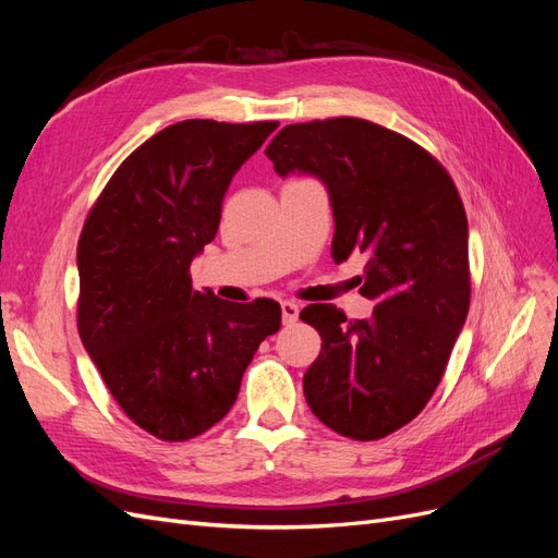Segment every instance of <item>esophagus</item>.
Masks as SVG:
<instances>
[{"label":"esophagus","instance_id":"obj_1","mask_svg":"<svg viewBox=\"0 0 558 558\" xmlns=\"http://www.w3.org/2000/svg\"><path fill=\"white\" fill-rule=\"evenodd\" d=\"M298 316H300V310H298L295 302H291V300H283V302H281V318H283V324H286V326L295 324Z\"/></svg>","mask_w":558,"mask_h":558}]
</instances>
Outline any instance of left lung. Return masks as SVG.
<instances>
[{
    "mask_svg": "<svg viewBox=\"0 0 558 558\" xmlns=\"http://www.w3.org/2000/svg\"><path fill=\"white\" fill-rule=\"evenodd\" d=\"M281 179L326 185L332 258L367 256L373 316L310 305L320 335L302 386L310 410L351 440H379L426 408L470 307L468 218L453 181L424 148L363 118L286 125L265 148Z\"/></svg>",
    "mask_w": 558,
    "mask_h": 558,
    "instance_id": "left-lung-1",
    "label": "left lung"
}]
</instances>
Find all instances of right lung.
Returning <instances> with one entry per match:
<instances>
[{
  "label": "right lung",
  "instance_id": "add662e5",
  "mask_svg": "<svg viewBox=\"0 0 558 558\" xmlns=\"http://www.w3.org/2000/svg\"><path fill=\"white\" fill-rule=\"evenodd\" d=\"M277 128L193 118L160 130L118 167L83 226L81 342L121 410L160 440L218 424L281 326L279 302H228L189 275L216 238L232 177Z\"/></svg>",
  "mask_w": 558,
  "mask_h": 558
}]
</instances>
